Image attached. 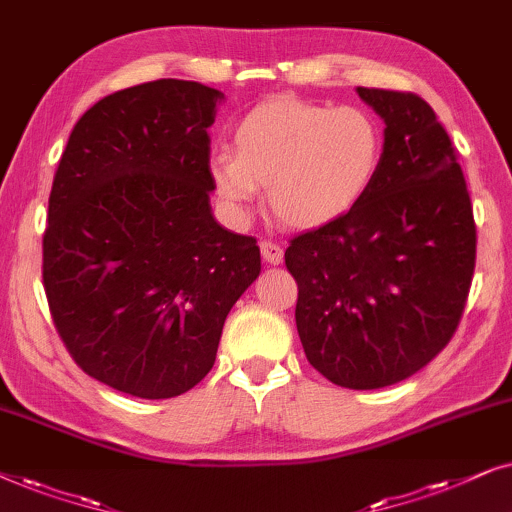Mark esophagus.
Returning <instances> with one entry per match:
<instances>
[{
    "label": "esophagus",
    "mask_w": 512,
    "mask_h": 512,
    "mask_svg": "<svg viewBox=\"0 0 512 512\" xmlns=\"http://www.w3.org/2000/svg\"><path fill=\"white\" fill-rule=\"evenodd\" d=\"M260 250H262L264 262H269V264H281L283 262V248L278 243L262 241L260 243Z\"/></svg>",
    "instance_id": "obj_1"
}]
</instances>
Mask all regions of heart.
Instances as JSON below:
<instances>
[{
  "instance_id": "b5f03b06",
  "label": "heart",
  "mask_w": 512,
  "mask_h": 512,
  "mask_svg": "<svg viewBox=\"0 0 512 512\" xmlns=\"http://www.w3.org/2000/svg\"><path fill=\"white\" fill-rule=\"evenodd\" d=\"M236 154L217 152L210 177L231 208L245 210L269 187L288 227L316 229L349 213L372 187L384 154L379 121L363 107L276 98L234 128Z\"/></svg>"
}]
</instances>
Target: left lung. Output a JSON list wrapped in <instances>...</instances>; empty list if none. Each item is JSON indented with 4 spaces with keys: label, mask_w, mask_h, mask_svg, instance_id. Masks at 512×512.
<instances>
[{
    "label": "left lung",
    "mask_w": 512,
    "mask_h": 512,
    "mask_svg": "<svg viewBox=\"0 0 512 512\" xmlns=\"http://www.w3.org/2000/svg\"><path fill=\"white\" fill-rule=\"evenodd\" d=\"M384 119V154L349 213L290 238L297 332L332 384L370 391L431 363L454 337L475 271L473 206L431 105L358 86Z\"/></svg>",
    "instance_id": "obj_1"
}]
</instances>
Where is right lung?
<instances>
[{
  "mask_svg": "<svg viewBox=\"0 0 512 512\" xmlns=\"http://www.w3.org/2000/svg\"><path fill=\"white\" fill-rule=\"evenodd\" d=\"M222 98L182 79L107 95L53 175L42 260L53 325L88 377L135 398L199 384L260 276L257 238L210 213L208 128Z\"/></svg>",
  "mask_w": 512,
  "mask_h": 512,
  "instance_id": "obj_1",
  "label": "right lung"
}]
</instances>
